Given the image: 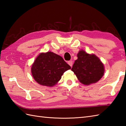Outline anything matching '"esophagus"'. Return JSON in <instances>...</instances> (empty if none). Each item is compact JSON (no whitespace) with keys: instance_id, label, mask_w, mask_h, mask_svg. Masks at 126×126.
Wrapping results in <instances>:
<instances>
[{"instance_id":"1","label":"esophagus","mask_w":126,"mask_h":126,"mask_svg":"<svg viewBox=\"0 0 126 126\" xmlns=\"http://www.w3.org/2000/svg\"><path fill=\"white\" fill-rule=\"evenodd\" d=\"M68 64L71 66V67H72V66H73V61H68Z\"/></svg>"}]
</instances>
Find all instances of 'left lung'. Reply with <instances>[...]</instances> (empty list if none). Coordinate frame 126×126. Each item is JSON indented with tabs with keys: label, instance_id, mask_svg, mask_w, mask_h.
<instances>
[{
	"label": "left lung",
	"instance_id": "8db88e82",
	"mask_svg": "<svg viewBox=\"0 0 126 126\" xmlns=\"http://www.w3.org/2000/svg\"><path fill=\"white\" fill-rule=\"evenodd\" d=\"M77 58L71 70L81 83H95L102 77L104 73L103 64L96 55L89 54L82 50L77 53Z\"/></svg>",
	"mask_w": 126,
	"mask_h": 126
}]
</instances>
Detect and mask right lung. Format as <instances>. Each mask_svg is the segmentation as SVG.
I'll return each mask as SVG.
<instances>
[{
    "label": "right lung",
    "instance_id": "obj_1",
    "mask_svg": "<svg viewBox=\"0 0 126 126\" xmlns=\"http://www.w3.org/2000/svg\"><path fill=\"white\" fill-rule=\"evenodd\" d=\"M70 69L61 56L49 51L38 56L32 65L31 73L39 84L52 87L60 81L64 73Z\"/></svg>",
    "mask_w": 126,
    "mask_h": 126
}]
</instances>
